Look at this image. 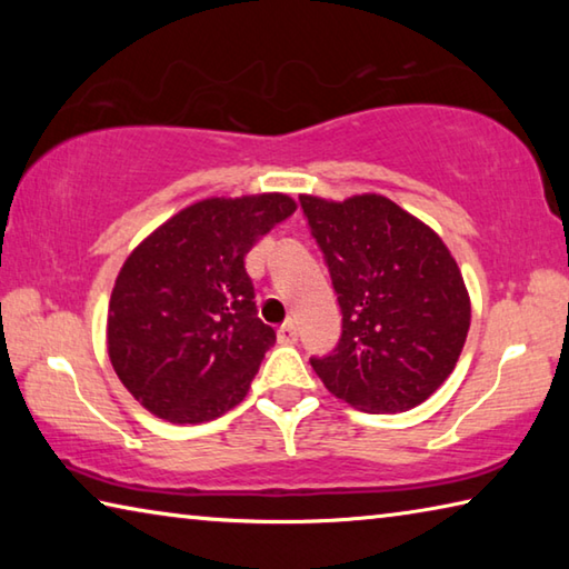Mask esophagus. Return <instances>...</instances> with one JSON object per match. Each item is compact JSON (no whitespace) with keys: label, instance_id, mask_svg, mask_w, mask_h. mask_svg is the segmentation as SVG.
Wrapping results in <instances>:
<instances>
[{"label":"esophagus","instance_id":"esophagus-1","mask_svg":"<svg viewBox=\"0 0 569 569\" xmlns=\"http://www.w3.org/2000/svg\"><path fill=\"white\" fill-rule=\"evenodd\" d=\"M278 341L286 343V346H291V343L298 341V329H296L293 321H288V323L281 326V329H278Z\"/></svg>","mask_w":569,"mask_h":569}]
</instances>
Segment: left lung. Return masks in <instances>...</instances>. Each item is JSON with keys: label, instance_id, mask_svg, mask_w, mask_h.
<instances>
[{"label": "left lung", "instance_id": "left-lung-1", "mask_svg": "<svg viewBox=\"0 0 569 569\" xmlns=\"http://www.w3.org/2000/svg\"><path fill=\"white\" fill-rule=\"evenodd\" d=\"M298 200L343 316L336 349L311 356L313 371L361 411L427 401L455 371L469 331L457 261L435 230L383 196Z\"/></svg>", "mask_w": 569, "mask_h": 569}]
</instances>
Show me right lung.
Listing matches in <instances>:
<instances>
[{"mask_svg":"<svg viewBox=\"0 0 569 569\" xmlns=\"http://www.w3.org/2000/svg\"><path fill=\"white\" fill-rule=\"evenodd\" d=\"M293 210L281 192L200 200L124 261L110 298L108 351L124 389L156 417L203 423L246 399L276 343L258 319L246 253Z\"/></svg>","mask_w":569,"mask_h":569,"instance_id":"obj_1","label":"right lung"}]
</instances>
